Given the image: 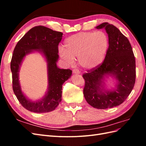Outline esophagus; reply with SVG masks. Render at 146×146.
Wrapping results in <instances>:
<instances>
[{"label":"esophagus","instance_id":"obj_1","mask_svg":"<svg viewBox=\"0 0 146 146\" xmlns=\"http://www.w3.org/2000/svg\"><path fill=\"white\" fill-rule=\"evenodd\" d=\"M72 72H73V74H79L80 73V71H79L78 69H74L72 70Z\"/></svg>","mask_w":146,"mask_h":146}]
</instances>
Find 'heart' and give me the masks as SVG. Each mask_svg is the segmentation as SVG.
I'll list each match as a JSON object with an SVG mask.
<instances>
[{"mask_svg": "<svg viewBox=\"0 0 146 146\" xmlns=\"http://www.w3.org/2000/svg\"><path fill=\"white\" fill-rule=\"evenodd\" d=\"M109 44L108 35L102 31L78 33L66 39L64 48H59V55L69 64H72L74 58H78L83 68L90 69L104 61Z\"/></svg>", "mask_w": 146, "mask_h": 146, "instance_id": "heart-1", "label": "heart"}]
</instances>
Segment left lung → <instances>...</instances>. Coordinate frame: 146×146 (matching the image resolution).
Masks as SVG:
<instances>
[{
	"label": "left lung",
	"instance_id": "8db88e82",
	"mask_svg": "<svg viewBox=\"0 0 146 146\" xmlns=\"http://www.w3.org/2000/svg\"><path fill=\"white\" fill-rule=\"evenodd\" d=\"M96 28L105 29L109 47L103 62L83 74L85 82L83 94L92 107L107 109L122 104L133 90L136 80L135 58L129 39L115 26L104 23ZM105 74L117 79L116 90L102 91L101 83Z\"/></svg>",
	"mask_w": 146,
	"mask_h": 146
}]
</instances>
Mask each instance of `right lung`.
<instances>
[{
    "label": "right lung",
    "mask_w": 146,
    "mask_h": 146,
    "mask_svg": "<svg viewBox=\"0 0 146 146\" xmlns=\"http://www.w3.org/2000/svg\"><path fill=\"white\" fill-rule=\"evenodd\" d=\"M63 33L39 25L31 29L17 42L11 60L13 90L23 107L30 111L42 113L54 110L61 101L62 85L70 77L72 70L60 69L56 66L58 59V44ZM39 50L46 56L48 62L49 90L41 101L31 102L23 94L19 81V70L23 57L31 50Z\"/></svg>",
    "instance_id": "obj_1"
}]
</instances>
